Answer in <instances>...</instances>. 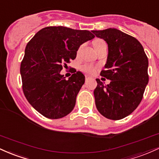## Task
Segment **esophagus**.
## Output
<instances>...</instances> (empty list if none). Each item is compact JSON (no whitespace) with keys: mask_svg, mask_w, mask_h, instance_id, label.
Here are the masks:
<instances>
[{"mask_svg":"<svg viewBox=\"0 0 159 159\" xmlns=\"http://www.w3.org/2000/svg\"><path fill=\"white\" fill-rule=\"evenodd\" d=\"M90 79V77H89V76H85V81H88V80Z\"/></svg>","mask_w":159,"mask_h":159,"instance_id":"1","label":"esophagus"}]
</instances>
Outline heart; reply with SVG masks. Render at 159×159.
Here are the masks:
<instances>
[{
    "label": "heart",
    "instance_id": "obj_1",
    "mask_svg": "<svg viewBox=\"0 0 159 159\" xmlns=\"http://www.w3.org/2000/svg\"><path fill=\"white\" fill-rule=\"evenodd\" d=\"M104 43V41L102 40H100V39H97V40H94L93 46L98 45V44H100V43ZM81 70L83 71V72L85 73V74H93L95 73L96 67L92 65H88V64H85V65H83L81 67Z\"/></svg>",
    "mask_w": 159,
    "mask_h": 159
}]
</instances>
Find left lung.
<instances>
[{"instance_id": "8db88e82", "label": "left lung", "mask_w": 159, "mask_h": 159, "mask_svg": "<svg viewBox=\"0 0 159 159\" xmlns=\"http://www.w3.org/2000/svg\"><path fill=\"white\" fill-rule=\"evenodd\" d=\"M92 32L107 43V59L101 75L111 80L104 85L96 79V107L106 118L122 119L132 113L143 98L149 82L147 56L136 38L116 28Z\"/></svg>"}]
</instances>
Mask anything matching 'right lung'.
<instances>
[{
  "instance_id": "1",
  "label": "right lung",
  "mask_w": 159,
  "mask_h": 159,
  "mask_svg": "<svg viewBox=\"0 0 159 159\" xmlns=\"http://www.w3.org/2000/svg\"><path fill=\"white\" fill-rule=\"evenodd\" d=\"M94 37L86 30L50 26L40 30L27 44L20 66L23 92L46 118H62L74 110L85 76L75 71L66 80L60 72L75 59L80 46Z\"/></svg>"
}]
</instances>
